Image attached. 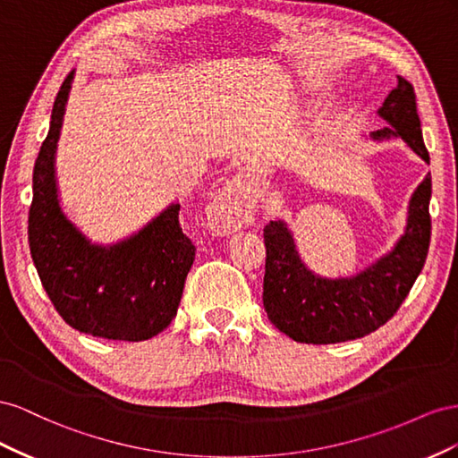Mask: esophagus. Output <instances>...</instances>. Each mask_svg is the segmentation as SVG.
<instances>
[{"mask_svg":"<svg viewBox=\"0 0 458 458\" xmlns=\"http://www.w3.org/2000/svg\"><path fill=\"white\" fill-rule=\"evenodd\" d=\"M251 218V205L245 195V182L242 176L233 178L222 188L208 207V225L220 233H232L247 225Z\"/></svg>","mask_w":458,"mask_h":458,"instance_id":"esophagus-1","label":"esophagus"}]
</instances>
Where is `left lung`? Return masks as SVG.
Listing matches in <instances>:
<instances>
[{
	"label": "left lung",
	"mask_w": 458,
	"mask_h": 458,
	"mask_svg": "<svg viewBox=\"0 0 458 458\" xmlns=\"http://www.w3.org/2000/svg\"><path fill=\"white\" fill-rule=\"evenodd\" d=\"M380 116L391 124L372 132L374 140L399 136L429 163L416 113V94L409 81L397 76ZM432 176L414 191L407 232L387 257L355 278L326 280L309 272L299 260L292 233L280 220L265 226L267 265L263 305L270 322L299 344H339L367 335L399 310L426 263L432 218Z\"/></svg>",
	"instance_id": "obj_1"
}]
</instances>
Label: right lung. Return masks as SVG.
<instances>
[{
  "instance_id": "right-lung-1",
  "label": "right lung",
  "mask_w": 458,
  "mask_h": 458,
  "mask_svg": "<svg viewBox=\"0 0 458 458\" xmlns=\"http://www.w3.org/2000/svg\"><path fill=\"white\" fill-rule=\"evenodd\" d=\"M72 72L51 111L49 132L36 157L29 211L30 255L44 290L74 330L103 339L143 342L176 317L195 245L171 205L138 236L113 247L89 245L57 201L54 155Z\"/></svg>"
}]
</instances>
